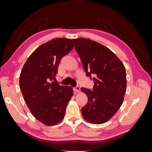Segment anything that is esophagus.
<instances>
[{
	"label": "esophagus",
	"mask_w": 152,
	"mask_h": 152,
	"mask_svg": "<svg viewBox=\"0 0 152 152\" xmlns=\"http://www.w3.org/2000/svg\"><path fill=\"white\" fill-rule=\"evenodd\" d=\"M73 90H74V91L77 92V93H79L80 91V86H77V87H74V88H73Z\"/></svg>",
	"instance_id": "34e87169"
}]
</instances>
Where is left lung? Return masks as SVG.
I'll return each instance as SVG.
<instances>
[{
	"instance_id": "8db88e82",
	"label": "left lung",
	"mask_w": 152,
	"mask_h": 152,
	"mask_svg": "<svg viewBox=\"0 0 152 152\" xmlns=\"http://www.w3.org/2000/svg\"><path fill=\"white\" fill-rule=\"evenodd\" d=\"M87 77L94 81L92 90L81 87L88 102L81 108L87 122L94 124L109 121L120 108L126 91L125 66L112 50L88 39H73Z\"/></svg>"
}]
</instances>
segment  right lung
Instances as JSON below:
<instances>
[{
	"instance_id": "obj_1",
	"label": "right lung",
	"mask_w": 152,
	"mask_h": 152,
	"mask_svg": "<svg viewBox=\"0 0 152 152\" xmlns=\"http://www.w3.org/2000/svg\"><path fill=\"white\" fill-rule=\"evenodd\" d=\"M73 48L70 39L58 38L35 49L25 62L20 76V86L31 114L46 126L60 122L73 96L70 86L53 82L59 62Z\"/></svg>"
}]
</instances>
